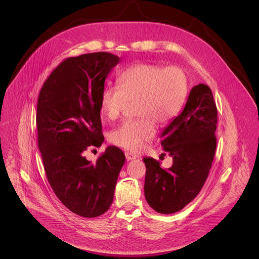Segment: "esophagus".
<instances>
[{
  "mask_svg": "<svg viewBox=\"0 0 259 259\" xmlns=\"http://www.w3.org/2000/svg\"><path fill=\"white\" fill-rule=\"evenodd\" d=\"M125 156H126V159L129 161V160H132V159H135L137 158V155L135 154H133V153H131V152H129V151H127L126 153H125Z\"/></svg>",
  "mask_w": 259,
  "mask_h": 259,
  "instance_id": "1",
  "label": "esophagus"
}]
</instances>
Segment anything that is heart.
<instances>
[{
	"instance_id": "b5f03b06",
	"label": "heart",
	"mask_w": 259,
	"mask_h": 259,
	"mask_svg": "<svg viewBox=\"0 0 259 259\" xmlns=\"http://www.w3.org/2000/svg\"><path fill=\"white\" fill-rule=\"evenodd\" d=\"M188 79L180 67L164 68L154 64H137L122 71L116 86L104 88L101 111L108 119L117 118L128 104L134 105L137 119L125 120L109 134V140L130 151L155 134V124L169 125L185 106Z\"/></svg>"
}]
</instances>
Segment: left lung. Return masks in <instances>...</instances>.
I'll use <instances>...</instances> for the list:
<instances>
[{"mask_svg": "<svg viewBox=\"0 0 259 259\" xmlns=\"http://www.w3.org/2000/svg\"><path fill=\"white\" fill-rule=\"evenodd\" d=\"M216 124L217 109L211 89L205 84L194 86L184 110L160 135L162 150L172 157V166L164 169L154 158H144L145 197L156 212L181 211L199 193L215 154Z\"/></svg>", "mask_w": 259, "mask_h": 259, "instance_id": "8db88e82", "label": "left lung"}]
</instances>
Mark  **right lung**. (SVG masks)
I'll return each mask as SVG.
<instances>
[{
	"label": "right lung",
	"instance_id": "add662e5",
	"mask_svg": "<svg viewBox=\"0 0 259 259\" xmlns=\"http://www.w3.org/2000/svg\"><path fill=\"white\" fill-rule=\"evenodd\" d=\"M118 62L108 52L68 58L50 73L37 99V143L47 180L66 208L88 219L111 206L125 164V154L112 146L95 164L84 156L88 147L104 142L101 97Z\"/></svg>",
	"mask_w": 259,
	"mask_h": 259
}]
</instances>
